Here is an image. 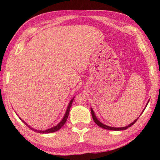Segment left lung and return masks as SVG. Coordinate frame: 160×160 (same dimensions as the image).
I'll list each match as a JSON object with an SVG mask.
<instances>
[{"label":"left lung","instance_id":"8db88e82","mask_svg":"<svg viewBox=\"0 0 160 160\" xmlns=\"http://www.w3.org/2000/svg\"><path fill=\"white\" fill-rule=\"evenodd\" d=\"M148 102H149V101H148ZM147 105H148V104L146 105V106H147ZM91 115H92V118H93V119L94 120L95 123L97 125H99V127L102 128H103V129H109V130H114V131L125 130V129H128V128H130L131 126H132V125H133L135 122H136V121L138 120V119H135L133 123H132L131 124H129V125H128V126H126V127H123V128H113V127H109V126H108V125H105L103 124L102 123H101V122H99V121L98 119H97L96 116H95V114H94L93 111V109H92L91 108Z\"/></svg>","mask_w":160,"mask_h":160}]
</instances>
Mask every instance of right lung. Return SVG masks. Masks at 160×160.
<instances>
[{"mask_svg":"<svg viewBox=\"0 0 160 160\" xmlns=\"http://www.w3.org/2000/svg\"><path fill=\"white\" fill-rule=\"evenodd\" d=\"M73 99H74V98L72 99L71 100L70 102H69V105H68V107H67V111H66L65 115V116H64V118H62L61 122L59 124H57V125H56V126L52 127V128H50V129H47V130H45V131H38V130H36V129H34L31 128V127H29V125H28L25 122H24V121H22H22L24 122V123H25V125H27V126H28V128H30L31 129L34 130V131H35V132H37L39 133H52V132H57V131L60 129L62 126H63L64 124H65V122H66V121H67V118H68V116H69V114L70 108H71V105H72V101H73ZM20 119H21V118H20Z\"/></svg>","mask_w":160,"mask_h":160,"instance_id":"add662e5","label":"right lung"}]
</instances>
